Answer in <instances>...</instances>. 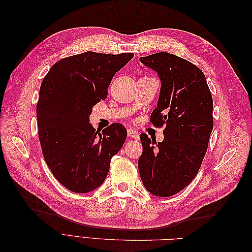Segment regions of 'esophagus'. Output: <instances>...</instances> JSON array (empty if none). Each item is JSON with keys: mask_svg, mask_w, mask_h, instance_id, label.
I'll list each match as a JSON object with an SVG mask.
<instances>
[{"mask_svg": "<svg viewBox=\"0 0 252 252\" xmlns=\"http://www.w3.org/2000/svg\"><path fill=\"white\" fill-rule=\"evenodd\" d=\"M127 135H128V138H130V139H134V140H138L139 139V132L136 131V130H134V129H132V128H129L128 130H127Z\"/></svg>", "mask_w": 252, "mask_h": 252, "instance_id": "1", "label": "esophagus"}]
</instances>
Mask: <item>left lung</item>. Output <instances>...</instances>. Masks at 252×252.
I'll use <instances>...</instances> for the list:
<instances>
[{
	"instance_id": "left-lung-1",
	"label": "left lung",
	"mask_w": 252,
	"mask_h": 252,
	"mask_svg": "<svg viewBox=\"0 0 252 252\" xmlns=\"http://www.w3.org/2000/svg\"><path fill=\"white\" fill-rule=\"evenodd\" d=\"M162 82L158 107L150 122L164 126V141L141 134L139 171L143 185L157 196H171L199 172L213 128V102L199 67L168 52L140 58Z\"/></svg>"
}]
</instances>
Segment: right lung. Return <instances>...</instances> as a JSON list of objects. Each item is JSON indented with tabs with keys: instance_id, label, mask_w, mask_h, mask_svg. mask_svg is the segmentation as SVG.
<instances>
[{
	"instance_id": "add662e5",
	"label": "right lung",
	"mask_w": 252,
	"mask_h": 252,
	"mask_svg": "<svg viewBox=\"0 0 252 252\" xmlns=\"http://www.w3.org/2000/svg\"><path fill=\"white\" fill-rule=\"evenodd\" d=\"M133 56L86 51L60 60L42 82L36 104L42 152L55 178L72 192L100 187L111 158L123 147V125L114 123L101 132L91 126L89 116L107 97L113 75Z\"/></svg>"
}]
</instances>
